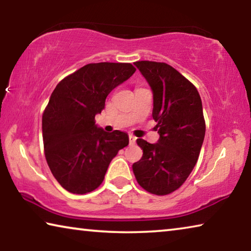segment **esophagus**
<instances>
[{"instance_id": "34e87169", "label": "esophagus", "mask_w": 251, "mask_h": 251, "mask_svg": "<svg viewBox=\"0 0 251 251\" xmlns=\"http://www.w3.org/2000/svg\"><path fill=\"white\" fill-rule=\"evenodd\" d=\"M136 143V137L133 135H129V144L130 145H134V144Z\"/></svg>"}]
</instances>
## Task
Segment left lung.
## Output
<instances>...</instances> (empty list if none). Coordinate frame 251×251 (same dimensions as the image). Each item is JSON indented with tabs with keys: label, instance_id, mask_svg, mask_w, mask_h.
Returning a JSON list of instances; mask_svg holds the SVG:
<instances>
[{
	"label": "left lung",
	"instance_id": "1",
	"mask_svg": "<svg viewBox=\"0 0 251 251\" xmlns=\"http://www.w3.org/2000/svg\"><path fill=\"white\" fill-rule=\"evenodd\" d=\"M152 92V118L159 139L150 144L142 138L143 157L133 164L138 184L155 195L179 188L197 163L203 138L205 120L196 87L166 63H134Z\"/></svg>",
	"mask_w": 251,
	"mask_h": 251
}]
</instances>
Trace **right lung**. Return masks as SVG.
<instances>
[{"instance_id":"obj_1","label":"right lung","mask_w":251,"mask_h":251,"mask_svg":"<svg viewBox=\"0 0 251 251\" xmlns=\"http://www.w3.org/2000/svg\"><path fill=\"white\" fill-rule=\"evenodd\" d=\"M129 63L87 64L61 80L42 118L46 161L63 188L86 194L104 180L109 163L128 145L125 131L95 124L107 95L135 73Z\"/></svg>"}]
</instances>
